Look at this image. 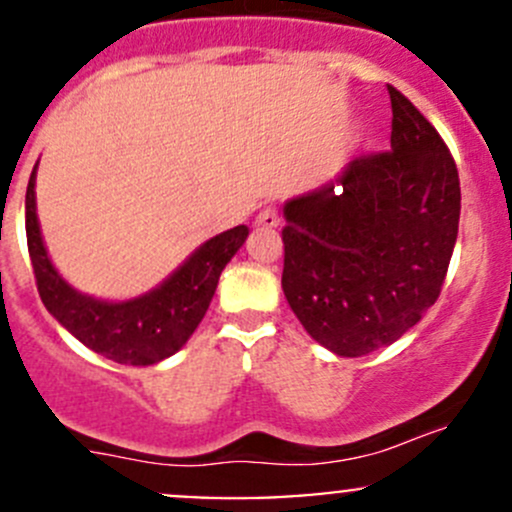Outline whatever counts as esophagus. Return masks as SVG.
I'll return each mask as SVG.
<instances>
[{
    "mask_svg": "<svg viewBox=\"0 0 512 512\" xmlns=\"http://www.w3.org/2000/svg\"><path fill=\"white\" fill-rule=\"evenodd\" d=\"M257 227H277L280 225V215H277L275 208H265L260 210V215L255 218Z\"/></svg>",
    "mask_w": 512,
    "mask_h": 512,
    "instance_id": "1",
    "label": "esophagus"
}]
</instances>
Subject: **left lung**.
I'll return each instance as SVG.
<instances>
[{
  "mask_svg": "<svg viewBox=\"0 0 512 512\" xmlns=\"http://www.w3.org/2000/svg\"><path fill=\"white\" fill-rule=\"evenodd\" d=\"M391 151L354 158L285 203L282 289L309 337L364 356L404 337L441 294L458 237L451 151L389 86Z\"/></svg>",
  "mask_w": 512,
  "mask_h": 512,
  "instance_id": "left-lung-1",
  "label": "left lung"
}]
</instances>
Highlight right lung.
I'll return each mask as SVG.
<instances>
[{"label":"right lung","mask_w":512,"mask_h":512,"mask_svg":"<svg viewBox=\"0 0 512 512\" xmlns=\"http://www.w3.org/2000/svg\"><path fill=\"white\" fill-rule=\"evenodd\" d=\"M36 165L27 185V245L36 289L51 317L91 352L118 364L151 366L173 356L203 322L220 272L250 235L247 225L210 237L173 275L141 297L96 299L71 287L46 252L36 218Z\"/></svg>","instance_id":"obj_1"}]
</instances>
